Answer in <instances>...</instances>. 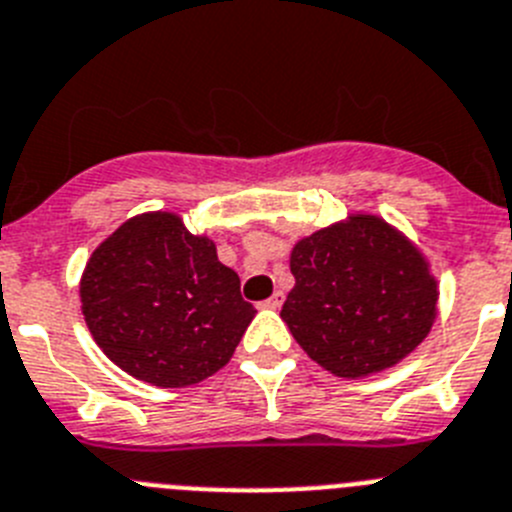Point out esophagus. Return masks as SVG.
Masks as SVG:
<instances>
[{
    "label": "esophagus",
    "instance_id": "obj_1",
    "mask_svg": "<svg viewBox=\"0 0 512 512\" xmlns=\"http://www.w3.org/2000/svg\"><path fill=\"white\" fill-rule=\"evenodd\" d=\"M283 301H285L283 290H275L273 296L267 298V301H262V306H265V308H280V306H283Z\"/></svg>",
    "mask_w": 512,
    "mask_h": 512
}]
</instances>
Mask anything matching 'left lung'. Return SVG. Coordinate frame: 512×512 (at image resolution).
Wrapping results in <instances>:
<instances>
[{
    "label": "left lung",
    "mask_w": 512,
    "mask_h": 512,
    "mask_svg": "<svg viewBox=\"0 0 512 512\" xmlns=\"http://www.w3.org/2000/svg\"><path fill=\"white\" fill-rule=\"evenodd\" d=\"M290 273L296 285L280 316L303 352L339 377L398 365L436 319L426 257L377 216H349L301 239Z\"/></svg>",
    "instance_id": "8db88e82"
}]
</instances>
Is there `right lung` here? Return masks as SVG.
<instances>
[{
    "mask_svg": "<svg viewBox=\"0 0 512 512\" xmlns=\"http://www.w3.org/2000/svg\"><path fill=\"white\" fill-rule=\"evenodd\" d=\"M81 311L114 365L158 388H186L222 370L255 308L209 237L153 211L124 222L91 255Z\"/></svg>",
    "mask_w": 512,
    "mask_h": 512,
    "instance_id": "right-lung-1",
    "label": "right lung"
}]
</instances>
